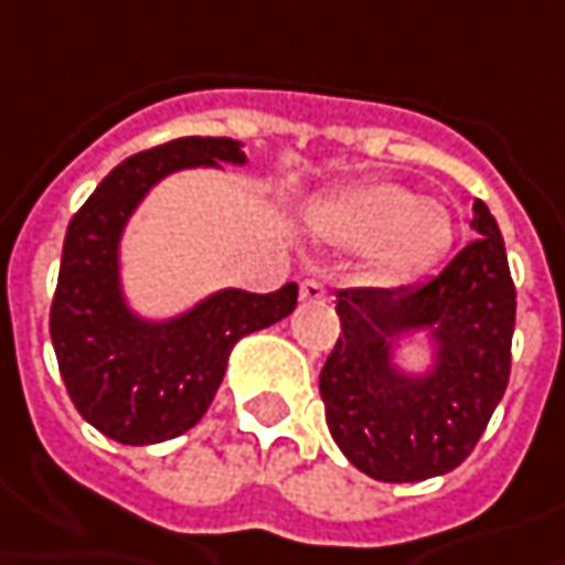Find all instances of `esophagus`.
<instances>
[{
	"label": "esophagus",
	"mask_w": 565,
	"mask_h": 565,
	"mask_svg": "<svg viewBox=\"0 0 565 565\" xmlns=\"http://www.w3.org/2000/svg\"><path fill=\"white\" fill-rule=\"evenodd\" d=\"M300 300L302 302H324L328 300V287L316 278H309V281L300 284Z\"/></svg>",
	"instance_id": "1"
}]
</instances>
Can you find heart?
Instances as JSON below:
<instances>
[{
  "mask_svg": "<svg viewBox=\"0 0 565 565\" xmlns=\"http://www.w3.org/2000/svg\"><path fill=\"white\" fill-rule=\"evenodd\" d=\"M309 222L331 244L365 246L369 271L387 281L435 265L454 244L450 212L391 181H372L321 200Z\"/></svg>",
  "mask_w": 565,
  "mask_h": 565,
  "instance_id": "heart-1",
  "label": "heart"
}]
</instances>
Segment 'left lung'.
<instances>
[{"instance_id": "obj_1", "label": "left lung", "mask_w": 565, "mask_h": 565, "mask_svg": "<svg viewBox=\"0 0 565 565\" xmlns=\"http://www.w3.org/2000/svg\"><path fill=\"white\" fill-rule=\"evenodd\" d=\"M466 244L428 281L338 290L341 338L319 379L341 454L379 481H425L472 454L510 381L515 287L488 205ZM419 341L426 362L406 366Z\"/></svg>"}]
</instances>
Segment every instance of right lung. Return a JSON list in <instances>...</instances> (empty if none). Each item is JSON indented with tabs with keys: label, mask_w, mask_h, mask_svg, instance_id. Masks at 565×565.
<instances>
[{
	"label": "right lung",
	"mask_w": 565,
	"mask_h": 565,
	"mask_svg": "<svg viewBox=\"0 0 565 565\" xmlns=\"http://www.w3.org/2000/svg\"><path fill=\"white\" fill-rule=\"evenodd\" d=\"M222 166H246L241 140L181 137L137 152L108 171L68 224L50 312L52 347L77 413L118 444L143 447L190 431L237 341L297 306V284L275 294L222 287L166 319L143 316L127 297L121 244L149 190L178 171Z\"/></svg>",
	"instance_id": "obj_1"
}]
</instances>
